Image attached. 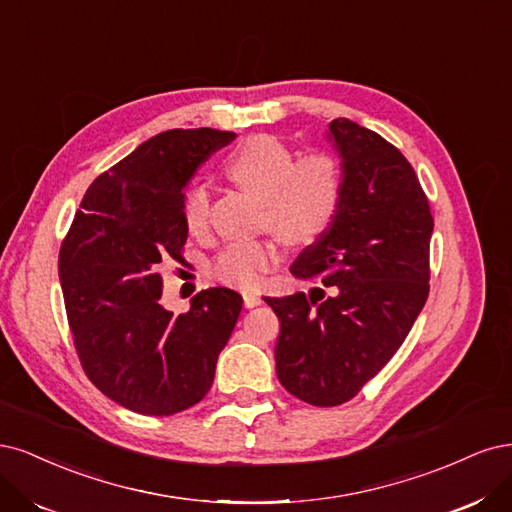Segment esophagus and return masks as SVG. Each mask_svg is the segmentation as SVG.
<instances>
[{
	"mask_svg": "<svg viewBox=\"0 0 512 512\" xmlns=\"http://www.w3.org/2000/svg\"><path fill=\"white\" fill-rule=\"evenodd\" d=\"M242 300H244V306H246V308H255V306H259V304L263 302L261 295L255 293V291H244V293H242Z\"/></svg>",
	"mask_w": 512,
	"mask_h": 512,
	"instance_id": "obj_1",
	"label": "esophagus"
}]
</instances>
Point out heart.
Returning a JSON list of instances; mask_svg holds the SVG:
<instances>
[{
    "mask_svg": "<svg viewBox=\"0 0 512 512\" xmlns=\"http://www.w3.org/2000/svg\"><path fill=\"white\" fill-rule=\"evenodd\" d=\"M236 185L261 200L259 225L289 244L319 238L334 223L344 195L340 161L329 153H310L295 161L289 146L274 136H253L227 161ZM210 217V191L195 183L183 197V221L202 234ZM278 251L270 240L232 242L214 257L212 276L225 285L251 289L270 270Z\"/></svg>",
    "mask_w": 512,
    "mask_h": 512,
    "instance_id": "obj_1",
    "label": "heart"
}]
</instances>
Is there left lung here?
Returning a JSON list of instances; mask_svg holds the SVG:
<instances>
[{
    "label": "left lung",
    "mask_w": 512,
    "mask_h": 512,
    "mask_svg": "<svg viewBox=\"0 0 512 512\" xmlns=\"http://www.w3.org/2000/svg\"><path fill=\"white\" fill-rule=\"evenodd\" d=\"M344 195L334 223L293 261L321 286L266 298L280 321L276 376L312 406L349 402L406 340L430 293V202L408 159L376 131L329 123Z\"/></svg>",
    "instance_id": "left-lung-1"
}]
</instances>
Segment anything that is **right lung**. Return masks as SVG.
Segmentation results:
<instances>
[{"mask_svg": "<svg viewBox=\"0 0 512 512\" xmlns=\"http://www.w3.org/2000/svg\"><path fill=\"white\" fill-rule=\"evenodd\" d=\"M236 138L210 127L170 129L97 176L59 251V280L80 366L117 404L168 417L200 402L214 381L242 298L200 291L183 315L161 300V268L183 263V189Z\"/></svg>", "mask_w": 512, "mask_h": 512, "instance_id": "right-lung-1", "label": "right lung"}]
</instances>
